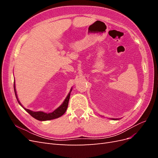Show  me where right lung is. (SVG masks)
Listing matches in <instances>:
<instances>
[{"label":"right lung","instance_id":"obj_1","mask_svg":"<svg viewBox=\"0 0 158 158\" xmlns=\"http://www.w3.org/2000/svg\"><path fill=\"white\" fill-rule=\"evenodd\" d=\"M14 93H15V95H16V98L18 100V102L19 104H20V106L22 107L20 102L18 101V97H17L16 91V89H15V82H14ZM71 91H72V89L70 90V92H69V95H67V97H66V98L65 99V100L64 101V102L63 103V104H62L59 107L57 108L56 110H55V111L53 112H52V113H45L42 112V111L34 112V111H31V110L27 109L23 107L28 113L30 114L31 116H32L33 118H35V119H37V120H38V121H48V120H51V119L59 118L60 116L63 115V114L66 112V109H67Z\"/></svg>","mask_w":158,"mask_h":158}]
</instances>
